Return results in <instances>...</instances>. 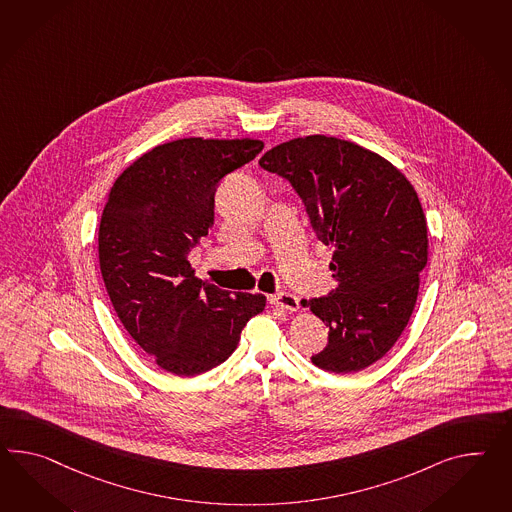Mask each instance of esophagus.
I'll return each mask as SVG.
<instances>
[{"label": "esophagus", "instance_id": "esophagus-1", "mask_svg": "<svg viewBox=\"0 0 512 512\" xmlns=\"http://www.w3.org/2000/svg\"><path fill=\"white\" fill-rule=\"evenodd\" d=\"M271 304L276 308L286 310V312H295L299 308V299L293 293H278L271 297Z\"/></svg>", "mask_w": 512, "mask_h": 512}]
</instances>
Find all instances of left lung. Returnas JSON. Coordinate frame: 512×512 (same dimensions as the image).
Instances as JSON below:
<instances>
[{"mask_svg": "<svg viewBox=\"0 0 512 512\" xmlns=\"http://www.w3.org/2000/svg\"><path fill=\"white\" fill-rule=\"evenodd\" d=\"M260 167L288 180L315 236L334 249L338 288L302 301L328 327L312 362L330 373L366 369L394 347L418 299L429 247L418 193L390 161L327 135L275 146Z\"/></svg>", "mask_w": 512, "mask_h": 512, "instance_id": "1", "label": "left lung"}]
</instances>
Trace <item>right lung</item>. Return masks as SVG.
Listing matches in <instances>:
<instances>
[{
  "label": "right lung",
  "instance_id": "right-lung-1",
  "mask_svg": "<svg viewBox=\"0 0 512 512\" xmlns=\"http://www.w3.org/2000/svg\"><path fill=\"white\" fill-rule=\"evenodd\" d=\"M262 148L202 137L156 146L118 176L105 202L98 254L107 295L137 345L178 377L223 364L265 308L263 295L204 284L189 263L213 226L217 185Z\"/></svg>",
  "mask_w": 512,
  "mask_h": 512
}]
</instances>
